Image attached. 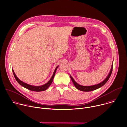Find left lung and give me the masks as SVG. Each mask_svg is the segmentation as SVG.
Segmentation results:
<instances>
[{
  "label": "left lung",
  "mask_w": 127,
  "mask_h": 127,
  "mask_svg": "<svg viewBox=\"0 0 127 127\" xmlns=\"http://www.w3.org/2000/svg\"><path fill=\"white\" fill-rule=\"evenodd\" d=\"M112 69H113V64L112 65V67L111 68V70L109 73V74L108 75V76H107V77L105 78V79L102 82L98 84L95 85H93V86H81L80 85L78 84V83H77L73 79V78L70 75V78L73 83L74 85L75 86V87L79 90L82 91H84V92H90V91H94L95 90H96L101 87H102V86H103L105 84L107 81L108 80L109 78H110L111 73H112Z\"/></svg>",
  "instance_id": "obj_1"
}]
</instances>
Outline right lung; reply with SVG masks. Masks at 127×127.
<instances>
[{"label": "right lung", "mask_w": 127, "mask_h": 127, "mask_svg": "<svg viewBox=\"0 0 127 127\" xmlns=\"http://www.w3.org/2000/svg\"><path fill=\"white\" fill-rule=\"evenodd\" d=\"M58 66L56 68L55 71H54V72L53 74V76H52L51 79L47 83H46L45 84L43 85L42 86H32V85H31L28 84L27 83H25L24 82H23V81H21L17 77V76L16 75L15 73H14V70L12 69V71H13V74H14V76L16 80V81L18 82V83L20 85H21V86H22L23 87L31 90V91H35V92H41V91H45L46 90H47L48 89V88L50 86V85L51 84L53 80V79H54V77L55 76V73H56V70H57V69L58 68Z\"/></svg>", "instance_id": "obj_1"}]
</instances>
